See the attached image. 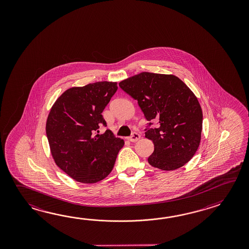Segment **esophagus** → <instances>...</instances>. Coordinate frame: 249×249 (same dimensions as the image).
<instances>
[{
    "mask_svg": "<svg viewBox=\"0 0 249 249\" xmlns=\"http://www.w3.org/2000/svg\"><path fill=\"white\" fill-rule=\"evenodd\" d=\"M140 138H141V135L138 132H133L132 135L130 137H128V140L132 142H137L138 140H140Z\"/></svg>",
    "mask_w": 249,
    "mask_h": 249,
    "instance_id": "obj_1",
    "label": "esophagus"
}]
</instances>
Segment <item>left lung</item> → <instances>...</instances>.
<instances>
[{
	"instance_id": "8db88e82",
	"label": "left lung",
	"mask_w": 249,
	"mask_h": 249,
	"mask_svg": "<svg viewBox=\"0 0 249 249\" xmlns=\"http://www.w3.org/2000/svg\"><path fill=\"white\" fill-rule=\"evenodd\" d=\"M119 86L138 101L148 122L145 137L154 143L149 164L171 171L188 163L199 146L203 123L201 107L191 89L175 75L148 72L124 80Z\"/></svg>"
}]
</instances>
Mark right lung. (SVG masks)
<instances>
[{"mask_svg": "<svg viewBox=\"0 0 249 249\" xmlns=\"http://www.w3.org/2000/svg\"><path fill=\"white\" fill-rule=\"evenodd\" d=\"M117 83L97 82L66 90L48 116L46 134L56 164L74 180L95 183L110 174L124 141L107 126L102 112Z\"/></svg>", "mask_w": 249, "mask_h": 249, "instance_id": "1", "label": "right lung"}]
</instances>
